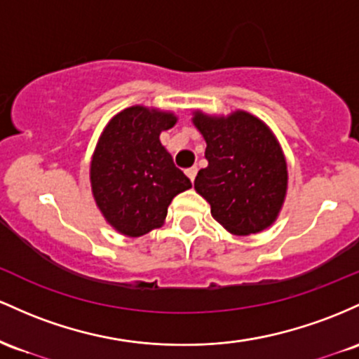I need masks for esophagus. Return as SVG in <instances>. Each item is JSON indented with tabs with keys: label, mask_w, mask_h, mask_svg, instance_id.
<instances>
[{
	"label": "esophagus",
	"mask_w": 359,
	"mask_h": 359,
	"mask_svg": "<svg viewBox=\"0 0 359 359\" xmlns=\"http://www.w3.org/2000/svg\"><path fill=\"white\" fill-rule=\"evenodd\" d=\"M196 172H198V169H196L195 166H193V168H188V169H187V176H188V178L191 180V183H193V181H195Z\"/></svg>",
	"instance_id": "esophagus-1"
}]
</instances>
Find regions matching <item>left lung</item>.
<instances>
[{
	"label": "left lung",
	"mask_w": 359,
	"mask_h": 359,
	"mask_svg": "<svg viewBox=\"0 0 359 359\" xmlns=\"http://www.w3.org/2000/svg\"><path fill=\"white\" fill-rule=\"evenodd\" d=\"M208 166L195 190L210 203L212 217L229 232L248 236L275 222L287 193V163L271 130L256 116L236 111L227 118L196 111Z\"/></svg>",
	"instance_id": "1"
}]
</instances>
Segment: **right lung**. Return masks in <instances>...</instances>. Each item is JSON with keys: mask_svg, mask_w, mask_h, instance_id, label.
Masks as SVG:
<instances>
[{"mask_svg": "<svg viewBox=\"0 0 359 359\" xmlns=\"http://www.w3.org/2000/svg\"><path fill=\"white\" fill-rule=\"evenodd\" d=\"M175 123L172 114L130 107L100 137L91 161L93 195L107 222L126 236L161 227L171 200L191 188L159 140Z\"/></svg>", "mask_w": 359, "mask_h": 359, "instance_id": "1", "label": "right lung"}]
</instances>
